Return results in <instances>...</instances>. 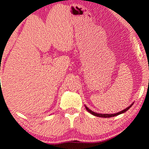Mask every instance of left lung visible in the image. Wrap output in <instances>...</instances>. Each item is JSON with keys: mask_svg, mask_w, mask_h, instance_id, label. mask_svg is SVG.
I'll return each instance as SVG.
<instances>
[{"mask_svg": "<svg viewBox=\"0 0 149 149\" xmlns=\"http://www.w3.org/2000/svg\"><path fill=\"white\" fill-rule=\"evenodd\" d=\"M132 104H132L130 106V107H127V108L123 109V110L121 111V112H117V113H116V114H98V113H96V112H93V111L91 110V109H90L89 108H88V107H86V109H87L88 112H89L90 113L93 114V115L97 116V117H104V118H107V117H114V116H117V115H118V114H122V113H124V112H127V111L128 110V109H130L131 107H132Z\"/></svg>", "mask_w": 149, "mask_h": 149, "instance_id": "left-lung-1", "label": "left lung"}]
</instances>
